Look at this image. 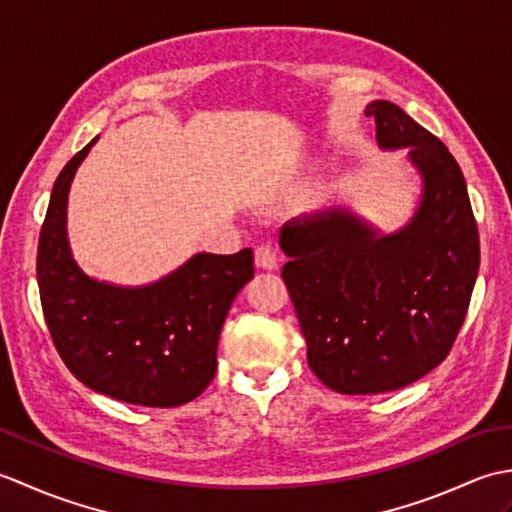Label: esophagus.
I'll list each match as a JSON object with an SVG mask.
<instances>
[{
  "label": "esophagus",
  "mask_w": 512,
  "mask_h": 512,
  "mask_svg": "<svg viewBox=\"0 0 512 512\" xmlns=\"http://www.w3.org/2000/svg\"><path fill=\"white\" fill-rule=\"evenodd\" d=\"M255 264L264 270H275L279 266V257L275 253V248L270 244H259L255 248Z\"/></svg>",
  "instance_id": "1"
}]
</instances>
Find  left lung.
<instances>
[{
  "instance_id": "1",
  "label": "left lung",
  "mask_w": 512,
  "mask_h": 512,
  "mask_svg": "<svg viewBox=\"0 0 512 512\" xmlns=\"http://www.w3.org/2000/svg\"><path fill=\"white\" fill-rule=\"evenodd\" d=\"M383 151L407 149L422 193L398 231L347 206L303 213L279 231L281 268L308 363L339 394H385L447 358L480 270V235L449 149L389 101H372Z\"/></svg>"
}]
</instances>
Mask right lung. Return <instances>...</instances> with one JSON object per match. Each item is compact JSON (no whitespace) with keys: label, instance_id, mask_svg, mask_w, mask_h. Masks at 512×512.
<instances>
[{"label":"right lung","instance_id":"add662e5","mask_svg":"<svg viewBox=\"0 0 512 512\" xmlns=\"http://www.w3.org/2000/svg\"><path fill=\"white\" fill-rule=\"evenodd\" d=\"M90 140L52 187L37 250V284L52 341L70 372L99 394L140 407H178L209 387L231 303L255 275L253 250L195 253L145 286H116L76 264L68 195Z\"/></svg>","mask_w":512,"mask_h":512}]
</instances>
